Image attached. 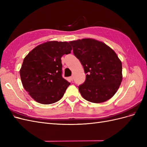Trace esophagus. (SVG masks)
<instances>
[{
	"label": "esophagus",
	"instance_id": "obj_1",
	"mask_svg": "<svg viewBox=\"0 0 147 147\" xmlns=\"http://www.w3.org/2000/svg\"><path fill=\"white\" fill-rule=\"evenodd\" d=\"M69 79L71 81H73V80H74V77H73V76H71V77H69Z\"/></svg>",
	"mask_w": 147,
	"mask_h": 147
}]
</instances>
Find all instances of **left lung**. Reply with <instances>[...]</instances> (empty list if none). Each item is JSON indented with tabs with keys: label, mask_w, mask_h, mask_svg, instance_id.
Returning <instances> with one entry per match:
<instances>
[{
	"label": "left lung",
	"mask_w": 147,
	"mask_h": 147,
	"mask_svg": "<svg viewBox=\"0 0 147 147\" xmlns=\"http://www.w3.org/2000/svg\"><path fill=\"white\" fill-rule=\"evenodd\" d=\"M69 43L87 74L85 82L78 87L82 97L97 104L112 98L123 79L122 63L117 53L104 42L93 38L78 39Z\"/></svg>",
	"instance_id": "1"
}]
</instances>
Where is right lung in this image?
<instances>
[{"label": "right lung", "mask_w": 147, "mask_h": 147, "mask_svg": "<svg viewBox=\"0 0 147 147\" xmlns=\"http://www.w3.org/2000/svg\"><path fill=\"white\" fill-rule=\"evenodd\" d=\"M72 50L67 42L48 41L24 57L20 70L21 82L34 100L51 104L63 97L70 83L62 77L61 58Z\"/></svg>", "instance_id": "right-lung-1"}]
</instances>
